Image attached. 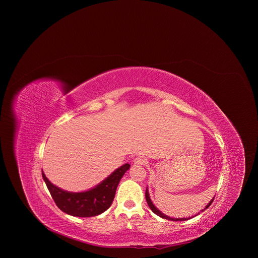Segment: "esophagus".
<instances>
[{"label":"esophagus","instance_id":"34e87169","mask_svg":"<svg viewBox=\"0 0 258 258\" xmlns=\"http://www.w3.org/2000/svg\"><path fill=\"white\" fill-rule=\"evenodd\" d=\"M133 163L134 165H144L147 163V159H145L144 157H137L134 159Z\"/></svg>","mask_w":258,"mask_h":258}]
</instances>
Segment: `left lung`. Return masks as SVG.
I'll return each mask as SVG.
<instances>
[{
  "label": "left lung",
  "instance_id": "left-lung-1",
  "mask_svg": "<svg viewBox=\"0 0 258 258\" xmlns=\"http://www.w3.org/2000/svg\"><path fill=\"white\" fill-rule=\"evenodd\" d=\"M145 197H146V201H147L148 206H149V208L151 209V211L154 213V214H156L157 216H159V217H161V218H163V219H166V220H170V221H187V220H189V219H191V218H184V219H174V218H170V217H168V216H166V215H164L162 212H160L155 206H154V204L152 203V201H151V199H150V196H149V191H148V187L146 188V192H145ZM214 202V198H213V200L206 206V208L204 209V210H202V212H204L205 210H207L211 205H212V203ZM200 215V214H199ZM198 216V215H197Z\"/></svg>",
  "mask_w": 258,
  "mask_h": 258
}]
</instances>
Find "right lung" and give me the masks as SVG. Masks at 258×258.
<instances>
[{
	"instance_id": "right-lung-1",
	"label": "right lung",
	"mask_w": 258,
	"mask_h": 258,
	"mask_svg": "<svg viewBox=\"0 0 258 258\" xmlns=\"http://www.w3.org/2000/svg\"><path fill=\"white\" fill-rule=\"evenodd\" d=\"M130 165L124 164L116 169L105 180L94 187L80 192L61 189L51 184L41 171L42 179L46 184L54 203L63 213L78 218H90L104 213L110 208L117 185Z\"/></svg>"
}]
</instances>
